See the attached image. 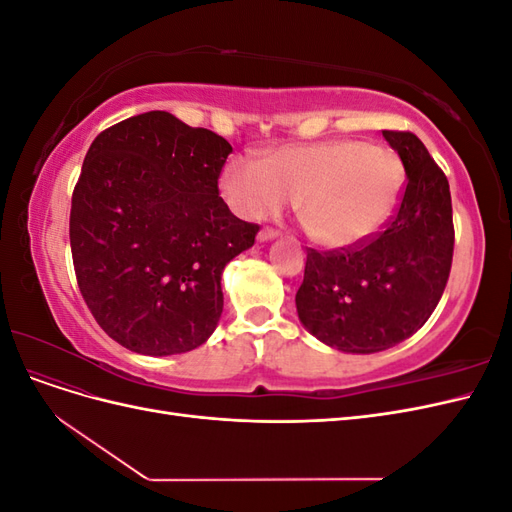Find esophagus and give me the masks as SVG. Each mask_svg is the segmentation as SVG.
Here are the masks:
<instances>
[{"instance_id": "1", "label": "esophagus", "mask_w": 512, "mask_h": 512, "mask_svg": "<svg viewBox=\"0 0 512 512\" xmlns=\"http://www.w3.org/2000/svg\"><path fill=\"white\" fill-rule=\"evenodd\" d=\"M275 237H277V230L271 228V226H265L258 232V241H269V239H275Z\"/></svg>"}]
</instances>
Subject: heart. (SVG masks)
<instances>
[{
	"label": "heart",
	"instance_id": "obj_1",
	"mask_svg": "<svg viewBox=\"0 0 512 512\" xmlns=\"http://www.w3.org/2000/svg\"><path fill=\"white\" fill-rule=\"evenodd\" d=\"M406 185V166L386 145L327 141L284 145L260 160L232 158L222 173L230 207L262 220L294 198L307 235L344 250L369 241L395 215Z\"/></svg>",
	"mask_w": 512,
	"mask_h": 512
}]
</instances>
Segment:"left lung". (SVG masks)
Listing matches in <instances>:
<instances>
[{
	"instance_id": "left-lung-1",
	"label": "left lung",
	"mask_w": 512,
	"mask_h": 512,
	"mask_svg": "<svg viewBox=\"0 0 512 512\" xmlns=\"http://www.w3.org/2000/svg\"><path fill=\"white\" fill-rule=\"evenodd\" d=\"M406 166L399 207L378 235L344 250H307L297 312L305 329L342 352L404 342L436 309L453 265L448 179L412 132L382 130Z\"/></svg>"
}]
</instances>
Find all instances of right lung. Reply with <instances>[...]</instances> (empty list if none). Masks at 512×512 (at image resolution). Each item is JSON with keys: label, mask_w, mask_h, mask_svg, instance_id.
Returning a JSON list of instances; mask_svg holds the SVG:
<instances>
[{"label": "right lung", "mask_w": 512, "mask_h": 512, "mask_svg": "<svg viewBox=\"0 0 512 512\" xmlns=\"http://www.w3.org/2000/svg\"><path fill=\"white\" fill-rule=\"evenodd\" d=\"M230 151L166 111L123 119L91 143L72 192V262L89 312L123 348L181 354L218 327L222 271L260 230L220 196Z\"/></svg>", "instance_id": "add662e5"}]
</instances>
